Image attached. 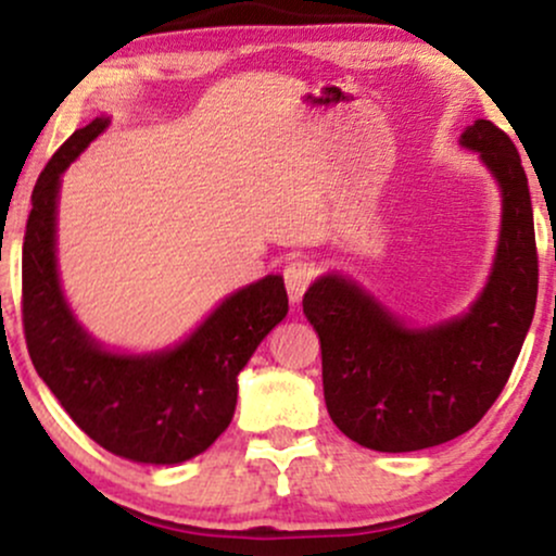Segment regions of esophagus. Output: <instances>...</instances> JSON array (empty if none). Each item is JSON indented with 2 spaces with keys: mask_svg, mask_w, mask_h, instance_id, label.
<instances>
[{
  "mask_svg": "<svg viewBox=\"0 0 556 556\" xmlns=\"http://www.w3.org/2000/svg\"><path fill=\"white\" fill-rule=\"evenodd\" d=\"M314 277H316V268L311 261L295 258L285 266V285H288V295L292 303H301L303 292L311 288Z\"/></svg>",
  "mask_w": 556,
  "mask_h": 556,
  "instance_id": "1",
  "label": "esophagus"
}]
</instances>
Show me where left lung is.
Instances as JSON below:
<instances>
[{"label": "left lung", "mask_w": 556, "mask_h": 556, "mask_svg": "<svg viewBox=\"0 0 556 556\" xmlns=\"http://www.w3.org/2000/svg\"><path fill=\"white\" fill-rule=\"evenodd\" d=\"M462 144L480 152L504 198L496 261L469 314L412 329L340 274L303 295L319 334L327 412L358 446L401 454L465 435L504 390L533 321L539 253L520 152L483 118Z\"/></svg>", "instance_id": "obj_1"}]
</instances>
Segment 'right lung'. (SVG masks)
Wrapping results in <instances>:
<instances>
[{
	"instance_id": "add662e5",
	"label": "right lung",
	"mask_w": 556,
	"mask_h": 556,
	"mask_svg": "<svg viewBox=\"0 0 556 556\" xmlns=\"http://www.w3.org/2000/svg\"><path fill=\"white\" fill-rule=\"evenodd\" d=\"M105 126L94 118L73 131L36 179L23 240V332L39 377L91 441L142 465H179L229 427L237 375L288 316V290L268 274L229 295L170 351L121 356L97 345L60 290L54 213L60 174Z\"/></svg>"
}]
</instances>
